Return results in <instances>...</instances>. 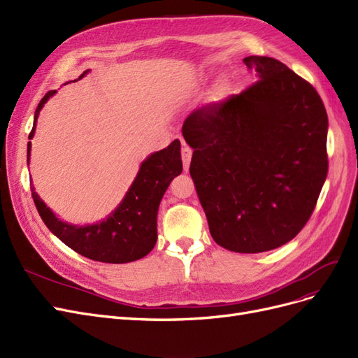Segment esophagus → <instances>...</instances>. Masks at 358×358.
<instances>
[{"instance_id": "esophagus-1", "label": "esophagus", "mask_w": 358, "mask_h": 358, "mask_svg": "<svg viewBox=\"0 0 358 358\" xmlns=\"http://www.w3.org/2000/svg\"><path fill=\"white\" fill-rule=\"evenodd\" d=\"M192 148L189 145H184L182 150H181V159H182V168H184V172L189 171V166H190V160H192Z\"/></svg>"}]
</instances>
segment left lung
<instances>
[{
	"label": "left lung",
	"mask_w": 358,
	"mask_h": 358,
	"mask_svg": "<svg viewBox=\"0 0 358 358\" xmlns=\"http://www.w3.org/2000/svg\"><path fill=\"white\" fill-rule=\"evenodd\" d=\"M257 82L182 123L190 176L218 245L263 252L292 241L329 171L327 113L314 86L278 59L247 56Z\"/></svg>",
	"instance_id": "1"
}]
</instances>
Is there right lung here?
Segmentation results:
<instances>
[{"label": "right lung", "instance_id": "add662e5", "mask_svg": "<svg viewBox=\"0 0 358 358\" xmlns=\"http://www.w3.org/2000/svg\"><path fill=\"white\" fill-rule=\"evenodd\" d=\"M55 94L56 90H50L40 101L36 110V120L28 136L29 140L36 132L40 110ZM180 150V141L174 140L166 148L150 155L141 164L140 172L117 210L111 213L107 220L96 224L74 226L57 220V217L31 187L34 203L50 232L78 255L103 263H128L143 259L156 244L159 203L169 182L182 171ZM29 152L31 143H28V164Z\"/></svg>", "mask_w": 358, "mask_h": 358}]
</instances>
